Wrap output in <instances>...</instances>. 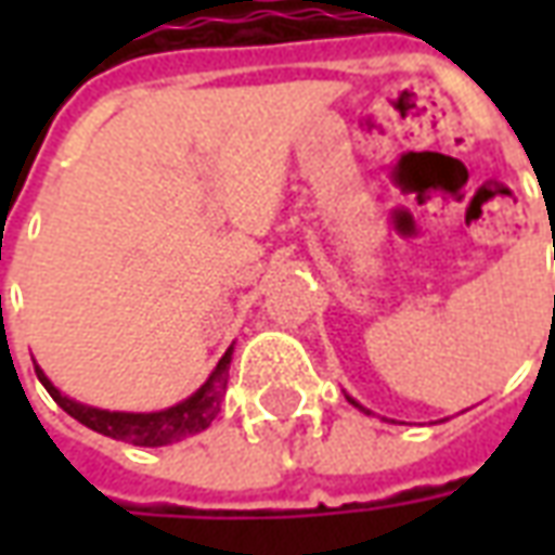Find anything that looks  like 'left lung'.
<instances>
[{
  "mask_svg": "<svg viewBox=\"0 0 555 555\" xmlns=\"http://www.w3.org/2000/svg\"><path fill=\"white\" fill-rule=\"evenodd\" d=\"M348 401H350V404H353V408H360V410H365V408H362V404H357V401H353V398H348ZM365 413H369V410H365Z\"/></svg>",
  "mask_w": 555,
  "mask_h": 555,
  "instance_id": "obj_1",
  "label": "left lung"
}]
</instances>
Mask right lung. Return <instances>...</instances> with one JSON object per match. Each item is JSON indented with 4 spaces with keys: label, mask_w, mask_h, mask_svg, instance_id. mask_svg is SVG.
Segmentation results:
<instances>
[{
    "label": "right lung",
    "mask_w": 555,
    "mask_h": 555,
    "mask_svg": "<svg viewBox=\"0 0 555 555\" xmlns=\"http://www.w3.org/2000/svg\"><path fill=\"white\" fill-rule=\"evenodd\" d=\"M231 350L234 348L225 350V357L217 362V369L210 372L202 389H195L193 396L183 398L181 404L157 410V413H118V410L79 404L74 398L62 396L38 365H35V372H38V380L43 384V389L53 396L55 404L65 410L67 416L82 422L86 428L98 430L103 437H113V440L133 442V446H151L154 449V446H169V442L183 440L190 434H198V430H205L217 418L219 404L225 398V386H229Z\"/></svg>",
    "instance_id": "right-lung-1"
}]
</instances>
